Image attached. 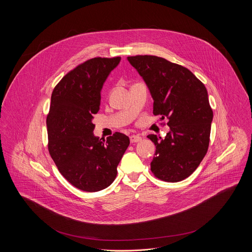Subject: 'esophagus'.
Returning <instances> with one entry per match:
<instances>
[{"mask_svg":"<svg viewBox=\"0 0 252 252\" xmlns=\"http://www.w3.org/2000/svg\"><path fill=\"white\" fill-rule=\"evenodd\" d=\"M141 141H142V137L139 136V135H132V136H130V142H131L132 144H134V143H139V142H141Z\"/></svg>","mask_w":252,"mask_h":252,"instance_id":"34e87169","label":"esophagus"}]
</instances>
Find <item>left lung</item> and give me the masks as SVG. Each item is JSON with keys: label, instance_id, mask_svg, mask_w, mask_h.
I'll list each match as a JSON object with an SVG mask.
<instances>
[{"label": "left lung", "instance_id": "8db88e82", "mask_svg": "<svg viewBox=\"0 0 252 252\" xmlns=\"http://www.w3.org/2000/svg\"><path fill=\"white\" fill-rule=\"evenodd\" d=\"M153 99V114L167 117L165 139L148 135L156 146L150 163L159 180L178 182L198 168L207 154L214 117L204 83L187 68L152 55L129 56Z\"/></svg>", "mask_w": 252, "mask_h": 252}]
</instances>
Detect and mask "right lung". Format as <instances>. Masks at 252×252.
I'll list each match as a JSON object with an SVG mask.
<instances>
[{
    "instance_id": "right-lung-1",
    "label": "right lung",
    "mask_w": 252,
    "mask_h": 252,
    "mask_svg": "<svg viewBox=\"0 0 252 252\" xmlns=\"http://www.w3.org/2000/svg\"><path fill=\"white\" fill-rule=\"evenodd\" d=\"M121 58L96 57L79 64L55 86L46 117L48 151L61 175L74 187L97 192L117 175L130 144L115 132L102 141L93 134V115L100 109L101 90Z\"/></svg>"
}]
</instances>
